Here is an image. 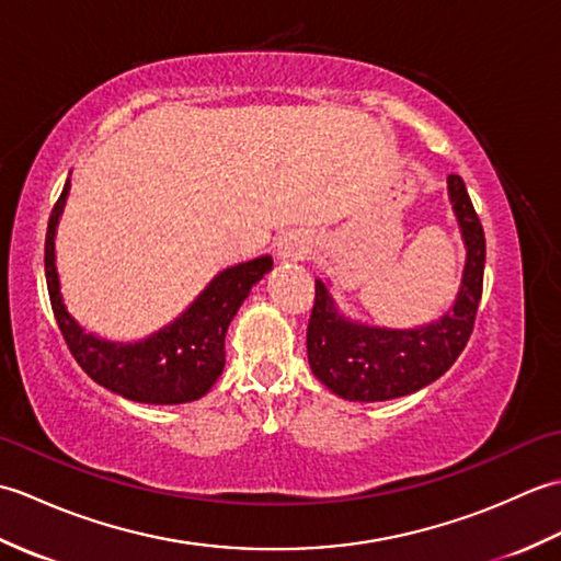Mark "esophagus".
Returning <instances> with one entry per match:
<instances>
[{"mask_svg": "<svg viewBox=\"0 0 561 561\" xmlns=\"http://www.w3.org/2000/svg\"><path fill=\"white\" fill-rule=\"evenodd\" d=\"M277 253H279V257H284V260H299V257H306L308 243L304 241V238H296V236L282 238L279 245H277Z\"/></svg>", "mask_w": 561, "mask_h": 561, "instance_id": "esophagus-1", "label": "esophagus"}]
</instances>
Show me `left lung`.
<instances>
[{"mask_svg": "<svg viewBox=\"0 0 561 561\" xmlns=\"http://www.w3.org/2000/svg\"><path fill=\"white\" fill-rule=\"evenodd\" d=\"M448 193L468 245V262L456 306L436 323L416 330L350 323L335 311L325 284L316 282V301L306 330L308 364L335 396L359 402L410 396L444 376L468 344L482 299L486 243L460 175H448Z\"/></svg>", "mask_w": 561, "mask_h": 561, "instance_id": "8db88e82", "label": "left lung"}]
</instances>
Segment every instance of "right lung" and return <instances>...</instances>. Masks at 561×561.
I'll use <instances>...</instances> for the list:
<instances>
[{"label": "right lung", "instance_id": "obj_1", "mask_svg": "<svg viewBox=\"0 0 561 561\" xmlns=\"http://www.w3.org/2000/svg\"><path fill=\"white\" fill-rule=\"evenodd\" d=\"M69 193V181L50 211L45 233V279L59 332L77 364L99 386L147 404H181L205 396L224 371V337L250 287L272 270V257H257L224 270L197 301L157 335L137 344H115L87 335L67 313L55 267V229Z\"/></svg>", "mask_w": 561, "mask_h": 561}]
</instances>
